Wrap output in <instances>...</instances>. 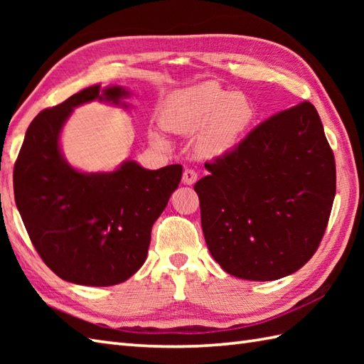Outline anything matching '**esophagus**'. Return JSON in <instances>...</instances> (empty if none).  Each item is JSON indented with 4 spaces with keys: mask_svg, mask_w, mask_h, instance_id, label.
<instances>
[{
    "mask_svg": "<svg viewBox=\"0 0 364 364\" xmlns=\"http://www.w3.org/2000/svg\"><path fill=\"white\" fill-rule=\"evenodd\" d=\"M197 180H198V173L196 172V170H192V168L184 170V173H183V183L184 184L191 186V184H194Z\"/></svg>",
    "mask_w": 364,
    "mask_h": 364,
    "instance_id": "esophagus-1",
    "label": "esophagus"
}]
</instances>
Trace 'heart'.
Returning a JSON list of instances; mask_svg holds the SVG:
<instances>
[{
  "instance_id": "heart-1",
  "label": "heart",
  "mask_w": 364,
  "mask_h": 364,
  "mask_svg": "<svg viewBox=\"0 0 364 364\" xmlns=\"http://www.w3.org/2000/svg\"><path fill=\"white\" fill-rule=\"evenodd\" d=\"M255 119L253 105L242 92H228L205 81L176 90L168 98L164 120L175 133L196 137L198 156L214 159L233 151Z\"/></svg>"
}]
</instances>
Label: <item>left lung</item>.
Wrapping results in <instances>:
<instances>
[{
    "label": "left lung",
    "instance_id": "8db88e82",
    "mask_svg": "<svg viewBox=\"0 0 364 364\" xmlns=\"http://www.w3.org/2000/svg\"><path fill=\"white\" fill-rule=\"evenodd\" d=\"M205 167L194 186L202 228L227 274L272 282L310 261L336 192L335 156L311 103L272 115Z\"/></svg>",
    "mask_w": 364,
    "mask_h": 364
}]
</instances>
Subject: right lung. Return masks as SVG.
Returning a JSON list of instances; mask_svg holds the SVG:
<instances>
[{
	"instance_id": "1",
	"label": "right lung",
	"mask_w": 364,
	"mask_h": 364,
	"mask_svg": "<svg viewBox=\"0 0 364 364\" xmlns=\"http://www.w3.org/2000/svg\"><path fill=\"white\" fill-rule=\"evenodd\" d=\"M122 86H90L31 122L14 167V196L31 242L65 282L112 286L146 259L153 223L181 181L180 164L149 170L127 159L112 172H80L60 150V131L75 107H128Z\"/></svg>"
}]
</instances>
